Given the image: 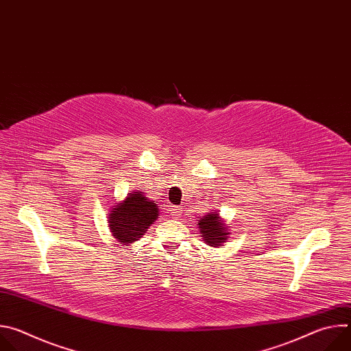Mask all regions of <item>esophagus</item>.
I'll use <instances>...</instances> for the list:
<instances>
[{
	"mask_svg": "<svg viewBox=\"0 0 351 351\" xmlns=\"http://www.w3.org/2000/svg\"><path fill=\"white\" fill-rule=\"evenodd\" d=\"M169 211H171V214H172L173 217H176V218L182 214V210H180L179 207H175V206H172V207L169 208Z\"/></svg>",
	"mask_w": 351,
	"mask_h": 351,
	"instance_id": "1",
	"label": "esophagus"
}]
</instances>
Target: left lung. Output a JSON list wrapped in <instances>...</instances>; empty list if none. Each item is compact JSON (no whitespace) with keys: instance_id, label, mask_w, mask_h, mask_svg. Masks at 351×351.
I'll use <instances>...</instances> for the list:
<instances>
[{"instance_id":"obj_1","label":"left lung","mask_w":351,"mask_h":351,"mask_svg":"<svg viewBox=\"0 0 351 351\" xmlns=\"http://www.w3.org/2000/svg\"><path fill=\"white\" fill-rule=\"evenodd\" d=\"M197 225L203 240L211 247H218L229 239L228 228L225 226L223 221L219 218V214H217V211L213 214L208 213V215L198 219Z\"/></svg>"}]
</instances>
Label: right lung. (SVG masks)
<instances>
[{"label": "right lung", "mask_w": 351, "mask_h": 351, "mask_svg": "<svg viewBox=\"0 0 351 351\" xmlns=\"http://www.w3.org/2000/svg\"><path fill=\"white\" fill-rule=\"evenodd\" d=\"M158 206L143 195V191H132L122 203L112 207L108 215L110 229L114 237L123 245L137 241L158 218Z\"/></svg>", "instance_id": "1"}]
</instances>
